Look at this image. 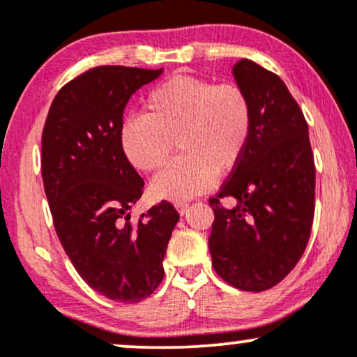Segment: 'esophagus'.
I'll use <instances>...</instances> for the list:
<instances>
[{
    "label": "esophagus",
    "mask_w": 357,
    "mask_h": 357,
    "mask_svg": "<svg viewBox=\"0 0 357 357\" xmlns=\"http://www.w3.org/2000/svg\"><path fill=\"white\" fill-rule=\"evenodd\" d=\"M188 208H190V203H188V202H179V203H176V210L181 213V215H184V213L188 211Z\"/></svg>",
    "instance_id": "1"
}]
</instances>
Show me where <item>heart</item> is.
<instances>
[{
	"label": "heart",
	"mask_w": 357,
	"mask_h": 357,
	"mask_svg": "<svg viewBox=\"0 0 357 357\" xmlns=\"http://www.w3.org/2000/svg\"><path fill=\"white\" fill-rule=\"evenodd\" d=\"M252 130L253 105L240 85L178 75L147 93L144 116L124 119L121 144L132 166L158 171L176 142L181 155L155 176L153 191L184 202L238 166Z\"/></svg>",
	"instance_id": "b5f03b06"
}]
</instances>
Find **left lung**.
<instances>
[{"label":"left lung","mask_w":357,"mask_h":357,"mask_svg":"<svg viewBox=\"0 0 357 357\" xmlns=\"http://www.w3.org/2000/svg\"><path fill=\"white\" fill-rule=\"evenodd\" d=\"M253 105V130L238 166L210 198L213 268L247 292L272 289L292 272L310 238L315 165L309 127L280 77L255 61L233 67ZM233 195L228 211L220 199Z\"/></svg>","instance_id":"left-lung-1"}]
</instances>
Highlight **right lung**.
Segmentation results:
<instances>
[{
	"instance_id": "obj_1",
	"label": "right lung",
	"mask_w": 357,
	"mask_h": 357,
	"mask_svg": "<svg viewBox=\"0 0 357 357\" xmlns=\"http://www.w3.org/2000/svg\"><path fill=\"white\" fill-rule=\"evenodd\" d=\"M161 73L122 65L80 73L59 90L42 134L45 195L61 247L90 289L122 304L161 284L179 220L165 199L136 221L129 215L144 181L122 149V117L130 96Z\"/></svg>"
}]
</instances>
